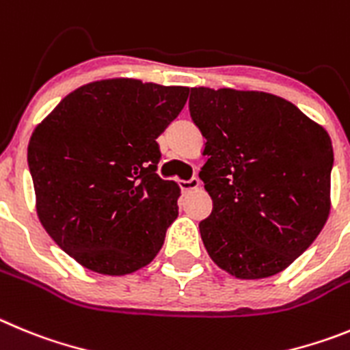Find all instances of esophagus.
Segmentation results:
<instances>
[{
  "label": "esophagus",
  "mask_w": 350,
  "mask_h": 350,
  "mask_svg": "<svg viewBox=\"0 0 350 350\" xmlns=\"http://www.w3.org/2000/svg\"><path fill=\"white\" fill-rule=\"evenodd\" d=\"M198 187H200V181H198V178H190V179H183V181H179V188H181L183 191L197 190Z\"/></svg>",
  "instance_id": "obj_1"
}]
</instances>
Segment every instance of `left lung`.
<instances>
[{
    "instance_id": "8db88e82",
    "label": "left lung",
    "mask_w": 350,
    "mask_h": 350,
    "mask_svg": "<svg viewBox=\"0 0 350 350\" xmlns=\"http://www.w3.org/2000/svg\"><path fill=\"white\" fill-rule=\"evenodd\" d=\"M188 108L206 137L198 176L213 211L198 228L211 260L239 279L282 272L328 219V132L265 92L198 87Z\"/></svg>"
}]
</instances>
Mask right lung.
Listing matches in <instances>:
<instances>
[{
  "instance_id": "right-lung-1",
  "label": "right lung",
  "mask_w": 350,
  "mask_h": 350,
  "mask_svg": "<svg viewBox=\"0 0 350 350\" xmlns=\"http://www.w3.org/2000/svg\"><path fill=\"white\" fill-rule=\"evenodd\" d=\"M188 87L139 80L83 85L34 129L27 163L40 221L85 269L125 275L148 265L178 218L179 188L157 174V137Z\"/></svg>"
}]
</instances>
